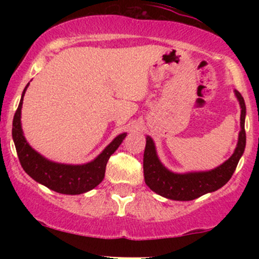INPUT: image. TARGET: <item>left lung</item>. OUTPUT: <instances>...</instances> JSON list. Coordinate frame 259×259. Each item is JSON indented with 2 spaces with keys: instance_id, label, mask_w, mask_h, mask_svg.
I'll return each instance as SVG.
<instances>
[{
  "instance_id": "8db88e82",
  "label": "left lung",
  "mask_w": 259,
  "mask_h": 259,
  "mask_svg": "<svg viewBox=\"0 0 259 259\" xmlns=\"http://www.w3.org/2000/svg\"><path fill=\"white\" fill-rule=\"evenodd\" d=\"M235 95L241 106V132L239 134V142L233 156L213 170L187 174L171 173L159 162L152 139L147 136L144 153V175L145 183L152 191L170 200L191 201L221 189L230 180L246 146L245 101L239 91H235Z\"/></svg>"
}]
</instances>
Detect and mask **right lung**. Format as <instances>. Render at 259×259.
<instances>
[{
  "label": "right lung",
  "mask_w": 259,
  "mask_h": 259,
  "mask_svg": "<svg viewBox=\"0 0 259 259\" xmlns=\"http://www.w3.org/2000/svg\"><path fill=\"white\" fill-rule=\"evenodd\" d=\"M26 88L23 91L19 106L14 114L13 127H12V136L23 169L35 181L59 194L79 195L90 191L103 180L107 162L123 142L126 134H120L119 136H117L96 159L88 164L68 165L50 162L40 156L36 151L32 150L23 135L22 125H20V112H22L23 97Z\"/></svg>",
  "instance_id": "1"
}]
</instances>
